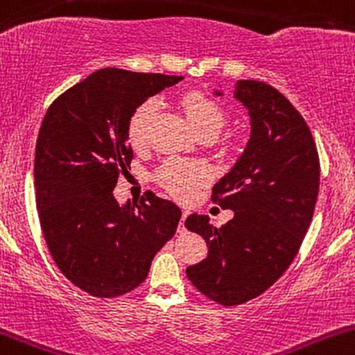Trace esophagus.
Segmentation results:
<instances>
[{
    "instance_id": "34e87169",
    "label": "esophagus",
    "mask_w": 355,
    "mask_h": 355,
    "mask_svg": "<svg viewBox=\"0 0 355 355\" xmlns=\"http://www.w3.org/2000/svg\"><path fill=\"white\" fill-rule=\"evenodd\" d=\"M188 215H189V211H182V215H181V220H179V231H184V222H186V218H188Z\"/></svg>"
}]
</instances>
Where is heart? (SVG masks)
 <instances>
[{
    "label": "heart",
    "instance_id": "b5f03b06",
    "mask_svg": "<svg viewBox=\"0 0 355 355\" xmlns=\"http://www.w3.org/2000/svg\"><path fill=\"white\" fill-rule=\"evenodd\" d=\"M181 107L184 109V114L189 123L203 138L215 137L229 119L227 107L220 101L202 90L186 92L181 97ZM157 111H159V101L147 98L131 112L126 133L133 148L140 150V148L147 147ZM153 179L174 198L181 200V202H189L195 198L202 186L210 182L211 171L202 160H186L173 157L157 167Z\"/></svg>",
    "mask_w": 355,
    "mask_h": 355
}]
</instances>
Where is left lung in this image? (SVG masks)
<instances>
[{
  "label": "left lung",
  "mask_w": 355,
  "mask_h": 355,
  "mask_svg": "<svg viewBox=\"0 0 355 355\" xmlns=\"http://www.w3.org/2000/svg\"><path fill=\"white\" fill-rule=\"evenodd\" d=\"M236 97L250 109L251 138L211 189V202L231 208L234 218L218 229L207 215L184 222L208 246L186 275L222 306L244 304L282 277L308 232L320 189L316 144L291 101L258 80H237Z\"/></svg>",
  "instance_id": "obj_1"
}]
</instances>
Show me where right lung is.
<instances>
[{"mask_svg": "<svg viewBox=\"0 0 355 355\" xmlns=\"http://www.w3.org/2000/svg\"><path fill=\"white\" fill-rule=\"evenodd\" d=\"M184 76L102 68L47 109L35 144V203L47 250L87 294L119 297L147 279L176 234L181 210L147 191L119 207L118 178L133 160L128 121L138 105Z\"/></svg>", "mask_w": 355, "mask_h": 355, "instance_id": "add662e5", "label": "right lung"}]
</instances>
